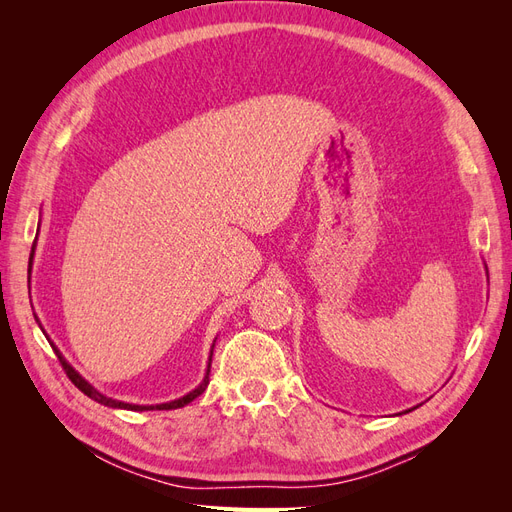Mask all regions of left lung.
I'll use <instances>...</instances> for the list:
<instances>
[{
  "instance_id": "left-lung-1",
  "label": "left lung",
  "mask_w": 512,
  "mask_h": 512,
  "mask_svg": "<svg viewBox=\"0 0 512 512\" xmlns=\"http://www.w3.org/2000/svg\"><path fill=\"white\" fill-rule=\"evenodd\" d=\"M410 410H412V408H410ZM410 410H406V412H410Z\"/></svg>"
}]
</instances>
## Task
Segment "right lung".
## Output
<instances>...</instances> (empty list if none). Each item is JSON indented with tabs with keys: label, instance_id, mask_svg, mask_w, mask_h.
Segmentation results:
<instances>
[{
	"label": "right lung",
	"instance_id": "right-lung-1",
	"mask_svg": "<svg viewBox=\"0 0 512 512\" xmlns=\"http://www.w3.org/2000/svg\"><path fill=\"white\" fill-rule=\"evenodd\" d=\"M36 241H38V237H36ZM36 241H34V247H32V256H29V269H32V258H34V250H36ZM36 316V314H34ZM36 322L40 324V320H38V316H36ZM40 329H42V324H40ZM42 333H44V329H42ZM46 335V333H44ZM46 339H49L51 342V337L46 335ZM51 346H53V350H55V354H57V359H59V363H61V367L66 369V374H68V378L74 382V386L79 391H83L87 397H91L94 401H98V404H102V406H108V408H121V410H134V412H145V410H177V408H183V406H188L190 401H194L198 395H203L205 393V389H207V384H209V371H211V354H213V346H215V342H213V346H211V354H209V365H207V374H205V378H203V382H200L194 391H190L188 395H183V397H179V399H175V401H166V404H156V406H138V404H126V401H119V399H113V397H106L104 393H100L94 384H89L79 371H76L68 361H66V356L61 354L59 350H57V346L51 342Z\"/></svg>",
	"mask_w": 512,
	"mask_h": 512
}]
</instances>
